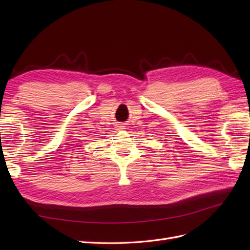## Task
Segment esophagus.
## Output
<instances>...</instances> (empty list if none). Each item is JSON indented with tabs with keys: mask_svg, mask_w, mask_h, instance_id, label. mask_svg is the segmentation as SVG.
Instances as JSON below:
<instances>
[{
	"mask_svg": "<svg viewBox=\"0 0 250 250\" xmlns=\"http://www.w3.org/2000/svg\"><path fill=\"white\" fill-rule=\"evenodd\" d=\"M124 129H125V125H122V124H118V125H116V130L121 131V130H124Z\"/></svg>",
	"mask_w": 250,
	"mask_h": 250,
	"instance_id": "1",
	"label": "esophagus"
}]
</instances>
